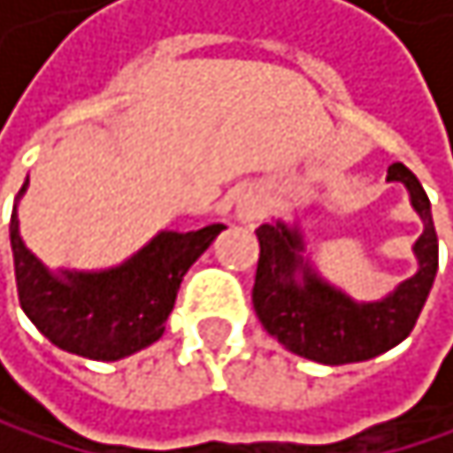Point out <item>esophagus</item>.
I'll list each match as a JSON object with an SVG mask.
<instances>
[{
  "mask_svg": "<svg viewBox=\"0 0 453 453\" xmlns=\"http://www.w3.org/2000/svg\"><path fill=\"white\" fill-rule=\"evenodd\" d=\"M236 214H239L242 222H250V225L257 222L260 217H264V206H260V198L252 196V193H244L239 198V203H236Z\"/></svg>",
  "mask_w": 453,
  "mask_h": 453,
  "instance_id": "1",
  "label": "esophagus"
}]
</instances>
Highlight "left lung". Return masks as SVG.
<instances>
[{
	"label": "left lung",
	"mask_w": 453,
	"mask_h": 453,
	"mask_svg": "<svg viewBox=\"0 0 453 453\" xmlns=\"http://www.w3.org/2000/svg\"><path fill=\"white\" fill-rule=\"evenodd\" d=\"M388 181H403L411 189L413 209L424 219V234L416 242L418 272L399 285L383 302L356 304L312 274L302 260V239L282 222L260 225L257 272L252 304L264 328L288 350L318 364H353L375 358L403 342L424 310L429 288L438 274V234L421 181L403 163L388 168ZM305 272V282H295V272Z\"/></svg>",
	"instance_id": "obj_1"
}]
</instances>
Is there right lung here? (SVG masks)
Masks as SVG:
<instances>
[{
	"instance_id": "add662e5",
	"label": "right lung",
	"mask_w": 453,
	"mask_h": 453,
	"mask_svg": "<svg viewBox=\"0 0 453 453\" xmlns=\"http://www.w3.org/2000/svg\"><path fill=\"white\" fill-rule=\"evenodd\" d=\"M222 228L165 231L116 269L54 277L24 247L12 214L10 244L19 302L57 348L95 361L125 358L163 337L181 277Z\"/></svg>"
}]
</instances>
